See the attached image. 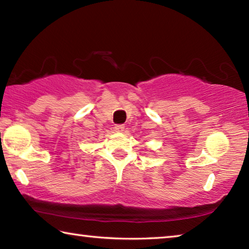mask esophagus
Segmentation results:
<instances>
[{"label": "esophagus", "mask_w": 249, "mask_h": 249, "mask_svg": "<svg viewBox=\"0 0 249 249\" xmlns=\"http://www.w3.org/2000/svg\"><path fill=\"white\" fill-rule=\"evenodd\" d=\"M124 128H125V126H124L123 124H119V125H115V127H114V129L116 130V132H123V130H124Z\"/></svg>", "instance_id": "1"}]
</instances>
